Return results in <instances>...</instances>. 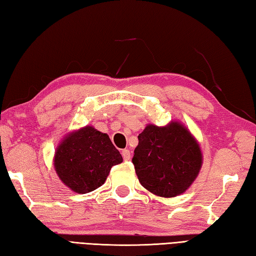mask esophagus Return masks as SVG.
I'll return each mask as SVG.
<instances>
[{
    "mask_svg": "<svg viewBox=\"0 0 256 256\" xmlns=\"http://www.w3.org/2000/svg\"><path fill=\"white\" fill-rule=\"evenodd\" d=\"M122 157L124 160H128L130 157H131V154H130V150H122Z\"/></svg>",
    "mask_w": 256,
    "mask_h": 256,
    "instance_id": "34e87169",
    "label": "esophagus"
}]
</instances>
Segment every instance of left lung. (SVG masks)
<instances>
[{"label":"left lung","instance_id":"obj_1","mask_svg":"<svg viewBox=\"0 0 256 256\" xmlns=\"http://www.w3.org/2000/svg\"><path fill=\"white\" fill-rule=\"evenodd\" d=\"M132 162L140 184L160 197H175L198 176L201 152L186 128L177 122L166 128L148 125L138 135Z\"/></svg>","mask_w":256,"mask_h":256}]
</instances>
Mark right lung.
Returning <instances> with one entry per match:
<instances>
[{"label": "right lung", "instance_id": "obj_1", "mask_svg": "<svg viewBox=\"0 0 256 256\" xmlns=\"http://www.w3.org/2000/svg\"><path fill=\"white\" fill-rule=\"evenodd\" d=\"M122 162L106 134L86 126L62 140L54 164L66 186L78 194H86L102 186L112 166Z\"/></svg>", "mask_w": 256, "mask_h": 256}]
</instances>
